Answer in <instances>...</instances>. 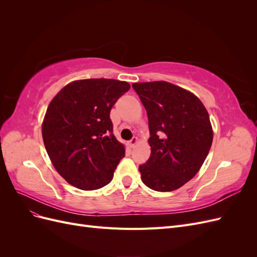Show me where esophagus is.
<instances>
[{
    "label": "esophagus",
    "instance_id": "34e87169",
    "mask_svg": "<svg viewBox=\"0 0 257 257\" xmlns=\"http://www.w3.org/2000/svg\"><path fill=\"white\" fill-rule=\"evenodd\" d=\"M137 144H138V138H137V137H133V138H132L131 141L128 142V146H130L131 148H134Z\"/></svg>",
    "mask_w": 257,
    "mask_h": 257
}]
</instances>
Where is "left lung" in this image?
Returning a JSON list of instances; mask_svg holds the SVG:
<instances>
[{
  "label": "left lung",
  "instance_id": "1",
  "mask_svg": "<svg viewBox=\"0 0 257 257\" xmlns=\"http://www.w3.org/2000/svg\"><path fill=\"white\" fill-rule=\"evenodd\" d=\"M132 87L149 120L151 155L139 166L142 180L154 191H175L198 173L211 148L209 113L195 94L170 82H135Z\"/></svg>",
  "mask_w": 257,
  "mask_h": 257
}]
</instances>
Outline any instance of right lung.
I'll use <instances>...</instances> for the list:
<instances>
[{
  "label": "right lung",
  "mask_w": 257,
  "mask_h": 257,
  "mask_svg": "<svg viewBox=\"0 0 257 257\" xmlns=\"http://www.w3.org/2000/svg\"><path fill=\"white\" fill-rule=\"evenodd\" d=\"M130 88L115 79L75 80L48 105L42 124L46 151L60 176L75 188L91 191L111 181L125 147L113 135L109 114Z\"/></svg>",
  "instance_id": "add662e5"
}]
</instances>
